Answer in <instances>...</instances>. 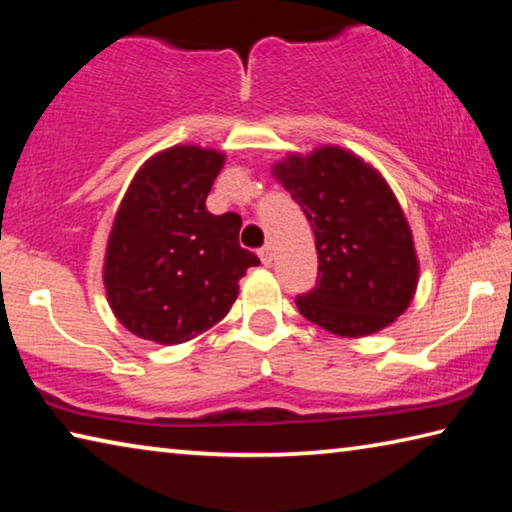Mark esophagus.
Wrapping results in <instances>:
<instances>
[{"label":"esophagus","mask_w":512,"mask_h":512,"mask_svg":"<svg viewBox=\"0 0 512 512\" xmlns=\"http://www.w3.org/2000/svg\"><path fill=\"white\" fill-rule=\"evenodd\" d=\"M259 259H262V264L264 266H271L273 264V259H275V255H273V248L271 246H264V248H259Z\"/></svg>","instance_id":"34e87169"}]
</instances>
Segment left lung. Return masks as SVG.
Returning a JSON list of instances; mask_svg holds the SVG:
<instances>
[{"mask_svg":"<svg viewBox=\"0 0 512 512\" xmlns=\"http://www.w3.org/2000/svg\"><path fill=\"white\" fill-rule=\"evenodd\" d=\"M273 176L316 237V287L296 298L300 314L348 339L395 323L415 296L420 264L409 221L384 176L341 146L289 153Z\"/></svg>","mask_w":512,"mask_h":512,"instance_id":"left-lung-1","label":"left lung"}]
</instances>
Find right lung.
I'll return each instance as SVG.
<instances>
[{
	"mask_svg": "<svg viewBox=\"0 0 512 512\" xmlns=\"http://www.w3.org/2000/svg\"><path fill=\"white\" fill-rule=\"evenodd\" d=\"M225 155L178 144L146 160L128 185L103 262L112 314L140 339L178 345L219 323L257 255L239 246L241 216L207 212Z\"/></svg>",
	"mask_w": 512,
	"mask_h": 512,
	"instance_id": "1",
	"label": "right lung"
}]
</instances>
